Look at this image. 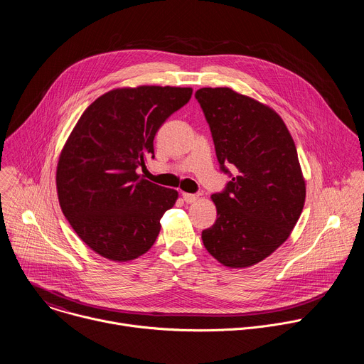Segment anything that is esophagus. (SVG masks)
<instances>
[{
  "label": "esophagus",
  "instance_id": "1",
  "mask_svg": "<svg viewBox=\"0 0 364 364\" xmlns=\"http://www.w3.org/2000/svg\"><path fill=\"white\" fill-rule=\"evenodd\" d=\"M183 200L187 203V204H191L197 200V196L196 194H190V193H183Z\"/></svg>",
  "mask_w": 364,
  "mask_h": 364
}]
</instances>
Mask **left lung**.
<instances>
[{
	"label": "left lung",
	"mask_w": 364,
	"mask_h": 364,
	"mask_svg": "<svg viewBox=\"0 0 364 364\" xmlns=\"http://www.w3.org/2000/svg\"><path fill=\"white\" fill-rule=\"evenodd\" d=\"M210 127L220 170L232 177L212 196L215 225L203 245L229 268L264 261L291 235L305 203V180L294 139L269 107L230 87L196 92ZM228 165L237 167L232 176Z\"/></svg>",
	"instance_id": "1"
}]
</instances>
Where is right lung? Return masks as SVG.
Instances as JSON below:
<instances>
[{
	"instance_id": "right-lung-1",
	"label": "right lung",
	"mask_w": 364,
	"mask_h": 364,
	"mask_svg": "<svg viewBox=\"0 0 364 364\" xmlns=\"http://www.w3.org/2000/svg\"><path fill=\"white\" fill-rule=\"evenodd\" d=\"M191 87H121L99 96L79 118L58 163L65 218L97 255L128 262L149 250L178 193L142 178L154 136L190 100Z\"/></svg>"
}]
</instances>
